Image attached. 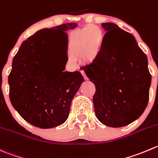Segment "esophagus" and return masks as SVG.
I'll list each match as a JSON object with an SVG mask.
<instances>
[{
    "instance_id": "34e87169",
    "label": "esophagus",
    "mask_w": 158,
    "mask_h": 158,
    "mask_svg": "<svg viewBox=\"0 0 158 158\" xmlns=\"http://www.w3.org/2000/svg\"><path fill=\"white\" fill-rule=\"evenodd\" d=\"M81 73H82V76H83L84 79H88V78H87V76H86V75H85V72H84L83 70H81Z\"/></svg>"
}]
</instances>
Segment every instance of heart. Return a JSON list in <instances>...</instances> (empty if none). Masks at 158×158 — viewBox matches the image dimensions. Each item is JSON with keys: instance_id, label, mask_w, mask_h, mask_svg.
Returning <instances> with one entry per match:
<instances>
[{"instance_id": "obj_1", "label": "heart", "mask_w": 158, "mask_h": 158, "mask_svg": "<svg viewBox=\"0 0 158 158\" xmlns=\"http://www.w3.org/2000/svg\"><path fill=\"white\" fill-rule=\"evenodd\" d=\"M103 32L98 26H89L73 31L68 41V51L73 56L82 53V57L91 60L99 53L103 44Z\"/></svg>"}]
</instances>
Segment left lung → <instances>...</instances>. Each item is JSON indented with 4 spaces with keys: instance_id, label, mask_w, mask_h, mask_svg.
Segmentation results:
<instances>
[{
    "instance_id": "left-lung-1",
    "label": "left lung",
    "mask_w": 158,
    "mask_h": 158,
    "mask_svg": "<svg viewBox=\"0 0 158 158\" xmlns=\"http://www.w3.org/2000/svg\"><path fill=\"white\" fill-rule=\"evenodd\" d=\"M102 27L106 33L100 52L83 70L96 86L93 99L97 119L106 126L121 127L143 114L151 75L148 57L131 34L113 23Z\"/></svg>"
}]
</instances>
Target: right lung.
<instances>
[{
	"mask_svg": "<svg viewBox=\"0 0 158 158\" xmlns=\"http://www.w3.org/2000/svg\"><path fill=\"white\" fill-rule=\"evenodd\" d=\"M67 23L38 31L22 42L12 62L8 76L9 97L20 116L37 127L47 129L62 124L69 116L73 97L83 77L78 71L52 69V57L66 56ZM57 52H55V51Z\"/></svg>",
	"mask_w": 158,
	"mask_h": 158,
	"instance_id": "right-lung-1",
	"label": "right lung"
}]
</instances>
